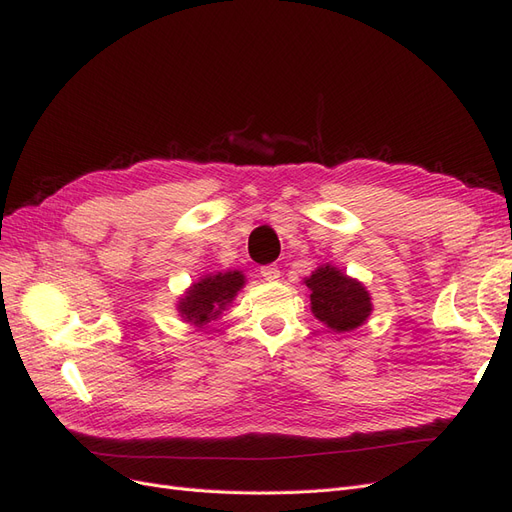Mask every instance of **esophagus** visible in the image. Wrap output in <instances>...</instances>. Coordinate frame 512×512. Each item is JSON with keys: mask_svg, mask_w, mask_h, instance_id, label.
I'll return each instance as SVG.
<instances>
[{"mask_svg": "<svg viewBox=\"0 0 512 512\" xmlns=\"http://www.w3.org/2000/svg\"><path fill=\"white\" fill-rule=\"evenodd\" d=\"M260 275H262V280H265V282H277V280H280V269H277L275 265H267V267L260 269Z\"/></svg>", "mask_w": 512, "mask_h": 512, "instance_id": "obj_1", "label": "esophagus"}]
</instances>
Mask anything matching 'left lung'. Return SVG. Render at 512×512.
<instances>
[{
  "label": "left lung",
  "instance_id": "8db88e82",
  "mask_svg": "<svg viewBox=\"0 0 512 512\" xmlns=\"http://www.w3.org/2000/svg\"><path fill=\"white\" fill-rule=\"evenodd\" d=\"M314 316L331 331L359 329L371 314L367 288L333 265H322L305 277Z\"/></svg>",
  "mask_w": 512,
  "mask_h": 512
}]
</instances>
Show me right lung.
<instances>
[{
	"label": "right lung",
	"instance_id": "add662e5",
	"mask_svg": "<svg viewBox=\"0 0 512 512\" xmlns=\"http://www.w3.org/2000/svg\"><path fill=\"white\" fill-rule=\"evenodd\" d=\"M243 286L245 275L241 271L203 275L185 292V297L179 299V316L185 322L194 324V327L203 329L207 322L215 320L224 312L226 305L232 303Z\"/></svg>",
	"mask_w": 512,
	"mask_h": 512
}]
</instances>
